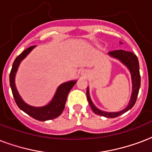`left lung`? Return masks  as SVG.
<instances>
[{
  "mask_svg": "<svg viewBox=\"0 0 152 152\" xmlns=\"http://www.w3.org/2000/svg\"><path fill=\"white\" fill-rule=\"evenodd\" d=\"M109 54L112 56V57L120 60L123 64H125L129 68L130 72H131L132 79V93L129 106L125 110L119 111V112L107 113V112L99 110V109H97L94 106V104L92 103V102H91L90 99V96H89L88 88L87 89V98H88V102H89L91 108L92 109L94 113L98 114V115L106 117L107 118H117L118 116L121 115V114H123L125 112H127L136 103L137 96H138V93H139L140 87V66L138 58H137V56L133 53L128 52V51L123 50H113L109 52Z\"/></svg>",
  "mask_w": 152,
  "mask_h": 152,
  "instance_id": "1",
  "label": "left lung"
}]
</instances>
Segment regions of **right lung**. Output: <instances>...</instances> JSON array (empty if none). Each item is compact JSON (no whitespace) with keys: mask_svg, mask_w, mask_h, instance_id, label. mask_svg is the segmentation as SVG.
Returning <instances> with one entry per match:
<instances>
[{"mask_svg":"<svg viewBox=\"0 0 152 152\" xmlns=\"http://www.w3.org/2000/svg\"><path fill=\"white\" fill-rule=\"evenodd\" d=\"M34 47V46H32L26 49L23 52L21 53L15 58L13 62L12 68L11 69L10 75H9L11 89L12 91V95L15 103L17 104V106H19L20 110H22L23 112L38 121H44L52 120L61 114L64 110L68 94L72 88V87L75 85L76 81H69V82H66V83H62L61 85H60L59 88H57L54 97L50 102V103H49L48 105H46L43 107H34V106H31L25 103L22 100V99L20 98V95L16 90V88H15V75L20 61L32 50V49Z\"/></svg>","mask_w":152,"mask_h":152,"instance_id":"1","label":"right lung"}]
</instances>
